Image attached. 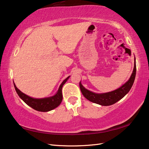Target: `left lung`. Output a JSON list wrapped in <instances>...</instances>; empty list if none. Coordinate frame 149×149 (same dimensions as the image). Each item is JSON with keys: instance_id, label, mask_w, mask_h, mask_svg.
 Masks as SVG:
<instances>
[{"instance_id": "obj_1", "label": "left lung", "mask_w": 149, "mask_h": 149, "mask_svg": "<svg viewBox=\"0 0 149 149\" xmlns=\"http://www.w3.org/2000/svg\"><path fill=\"white\" fill-rule=\"evenodd\" d=\"M136 74V63L134 58V66L132 73L127 82L114 91L104 93H96L86 89L79 82V87L83 95L89 101L101 106H111L120 100L127 94L134 84Z\"/></svg>"}]
</instances>
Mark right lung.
<instances>
[{"label":"right lung","instance_id":"1","mask_svg":"<svg viewBox=\"0 0 149 149\" xmlns=\"http://www.w3.org/2000/svg\"><path fill=\"white\" fill-rule=\"evenodd\" d=\"M70 77V76H68L61 83L55 94H54L52 96L44 98H34L30 97L20 91L17 88L14 82H13V85H14V88L18 95L20 97L21 100H23L28 106L36 111L40 112H48L55 109L61 104L63 100L62 88Z\"/></svg>","mask_w":149,"mask_h":149}]
</instances>
